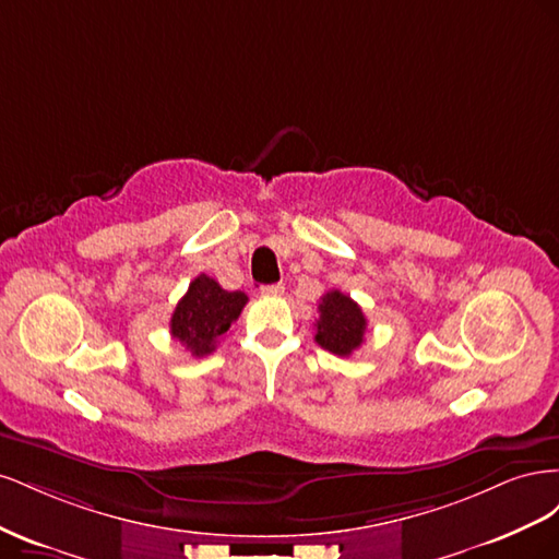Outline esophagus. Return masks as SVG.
<instances>
[{"label": "esophagus", "mask_w": 559, "mask_h": 559, "mask_svg": "<svg viewBox=\"0 0 559 559\" xmlns=\"http://www.w3.org/2000/svg\"><path fill=\"white\" fill-rule=\"evenodd\" d=\"M261 294L263 296H282L284 286L282 284H265V286H261Z\"/></svg>", "instance_id": "obj_1"}]
</instances>
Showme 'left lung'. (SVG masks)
<instances>
[{"label":"left lung","mask_w":559,"mask_h":559,"mask_svg":"<svg viewBox=\"0 0 559 559\" xmlns=\"http://www.w3.org/2000/svg\"><path fill=\"white\" fill-rule=\"evenodd\" d=\"M319 319L314 341L319 347L329 349L335 357H349L359 349L366 333V314L343 292H326L319 300Z\"/></svg>","instance_id":"left-lung-1"}]
</instances>
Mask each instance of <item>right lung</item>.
<instances>
[{
	"label": "right lung",
	"mask_w": 559,
	"mask_h": 559,
	"mask_svg": "<svg viewBox=\"0 0 559 559\" xmlns=\"http://www.w3.org/2000/svg\"><path fill=\"white\" fill-rule=\"evenodd\" d=\"M247 300V294L226 292L216 280L198 275L177 302L170 333L193 357H207L216 349L218 337H224L233 321L240 317Z\"/></svg>",
	"instance_id": "right-lung-1"
}]
</instances>
